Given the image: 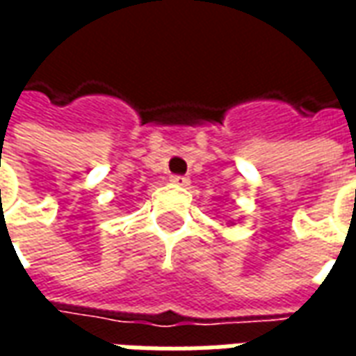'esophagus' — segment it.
Wrapping results in <instances>:
<instances>
[{
	"mask_svg": "<svg viewBox=\"0 0 356 356\" xmlns=\"http://www.w3.org/2000/svg\"><path fill=\"white\" fill-rule=\"evenodd\" d=\"M171 183L179 186H186L191 183V179L185 177V175H173V177H171Z\"/></svg>",
	"mask_w": 356,
	"mask_h": 356,
	"instance_id": "34e87169",
	"label": "esophagus"
}]
</instances>
